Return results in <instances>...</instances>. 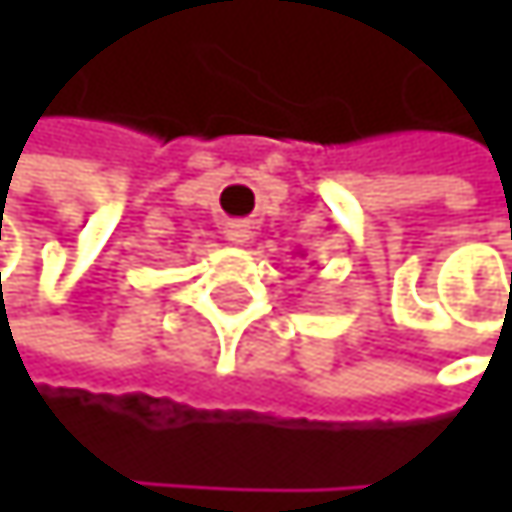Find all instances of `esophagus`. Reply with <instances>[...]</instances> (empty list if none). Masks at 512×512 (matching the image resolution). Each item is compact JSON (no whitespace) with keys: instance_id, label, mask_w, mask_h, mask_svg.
I'll list each match as a JSON object with an SVG mask.
<instances>
[{"instance_id":"obj_1","label":"esophagus","mask_w":512,"mask_h":512,"mask_svg":"<svg viewBox=\"0 0 512 512\" xmlns=\"http://www.w3.org/2000/svg\"><path fill=\"white\" fill-rule=\"evenodd\" d=\"M222 234H225V240H228L231 246H246V243L252 240V228H249L246 222H225Z\"/></svg>"}]
</instances>
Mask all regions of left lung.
<instances>
[{"mask_svg": "<svg viewBox=\"0 0 512 512\" xmlns=\"http://www.w3.org/2000/svg\"><path fill=\"white\" fill-rule=\"evenodd\" d=\"M299 255H302V252H299Z\"/></svg>", "mask_w": 512, "mask_h": 512, "instance_id": "left-lung-1", "label": "left lung"}]
</instances>
